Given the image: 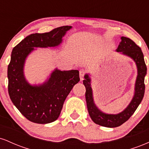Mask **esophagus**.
Instances as JSON below:
<instances>
[{
  "mask_svg": "<svg viewBox=\"0 0 149 149\" xmlns=\"http://www.w3.org/2000/svg\"><path fill=\"white\" fill-rule=\"evenodd\" d=\"M85 73V71L83 69L80 70L79 75H80V80H83V77H84Z\"/></svg>",
  "mask_w": 149,
  "mask_h": 149,
  "instance_id": "obj_1",
  "label": "esophagus"
}]
</instances>
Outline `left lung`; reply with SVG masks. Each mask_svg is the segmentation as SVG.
Instances as JSON below:
<instances>
[{
    "mask_svg": "<svg viewBox=\"0 0 149 149\" xmlns=\"http://www.w3.org/2000/svg\"><path fill=\"white\" fill-rule=\"evenodd\" d=\"M121 41L116 49L120 54L126 56L134 61L137 70L134 83V91L132 99L127 107L118 113H107L101 111L95 103L93 92L92 89L91 74L85 73L83 80L85 85V100L89 115L95 123L106 127H116L123 124L132 116L143 100L145 92L144 78L146 75L147 68L145 64L142 51L131 39L127 37H120Z\"/></svg>",
    "mask_w": 149,
    "mask_h": 149,
    "instance_id": "left-lung-1",
    "label": "left lung"
}]
</instances>
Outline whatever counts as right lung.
Wrapping results in <instances>:
<instances>
[{"label":"right lung","mask_w":149,"mask_h":149,"mask_svg":"<svg viewBox=\"0 0 149 149\" xmlns=\"http://www.w3.org/2000/svg\"><path fill=\"white\" fill-rule=\"evenodd\" d=\"M71 29V26H64L48 33L31 34L12 51L8 68L10 100L26 118L35 123H49L59 118L65 100L80 81L79 71L55 68L43 83L31 84L24 75L26 60L37 48L59 47Z\"/></svg>","instance_id":"right-lung-1"}]
</instances>
